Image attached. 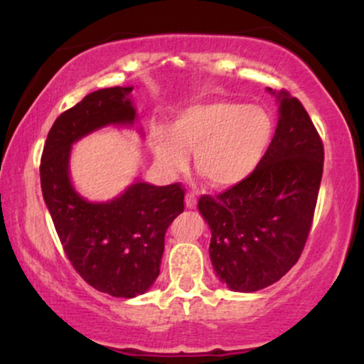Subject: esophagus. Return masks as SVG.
Masks as SVG:
<instances>
[{"instance_id":"obj_1","label":"esophagus","mask_w":364,"mask_h":364,"mask_svg":"<svg viewBox=\"0 0 364 364\" xmlns=\"http://www.w3.org/2000/svg\"><path fill=\"white\" fill-rule=\"evenodd\" d=\"M186 205H187V208H196L197 198H196V196H193V193H187V196H186Z\"/></svg>"}]
</instances>
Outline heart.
Listing matches in <instances>:
<instances>
[{
	"mask_svg": "<svg viewBox=\"0 0 364 364\" xmlns=\"http://www.w3.org/2000/svg\"><path fill=\"white\" fill-rule=\"evenodd\" d=\"M273 122L262 107L213 101L187 107L168 132L152 129L157 161L167 171H183L187 152L196 168L213 187H233L247 181L270 147Z\"/></svg>",
	"mask_w": 364,
	"mask_h": 364,
	"instance_id": "1",
	"label": "heart"
}]
</instances>
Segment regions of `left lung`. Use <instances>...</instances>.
Listing matches in <instances>:
<instances>
[{"mask_svg":"<svg viewBox=\"0 0 364 364\" xmlns=\"http://www.w3.org/2000/svg\"><path fill=\"white\" fill-rule=\"evenodd\" d=\"M278 99L275 136L257 171L217 197L198 198L212 230V265L235 291H257L280 280L300 258L315 215L325 159L321 137L296 97L280 91Z\"/></svg>","mask_w":364,"mask_h":364,"instance_id":"8db88e82","label":"left lung"}]
</instances>
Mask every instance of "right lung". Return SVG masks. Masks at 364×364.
<instances>
[{
    "mask_svg": "<svg viewBox=\"0 0 364 364\" xmlns=\"http://www.w3.org/2000/svg\"><path fill=\"white\" fill-rule=\"evenodd\" d=\"M131 91L99 89L64 111L48 134L39 164L44 202L74 270L92 288L119 298L141 295L159 277L166 232L183 212L186 196L181 182H137L116 200L91 203L71 187V144L107 124H132Z\"/></svg>",
    "mask_w": 364,
    "mask_h": 364,
    "instance_id": "add662e5",
    "label": "right lung"
}]
</instances>
